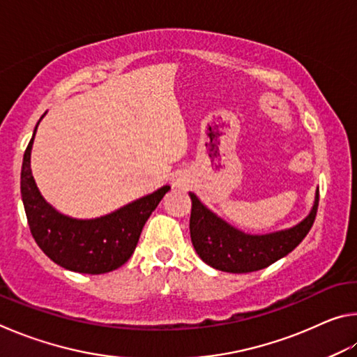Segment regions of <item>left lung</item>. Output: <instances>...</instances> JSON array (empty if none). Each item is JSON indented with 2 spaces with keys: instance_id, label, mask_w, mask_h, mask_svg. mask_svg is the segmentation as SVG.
I'll return each mask as SVG.
<instances>
[{
  "instance_id": "1",
  "label": "left lung",
  "mask_w": 357,
  "mask_h": 357,
  "mask_svg": "<svg viewBox=\"0 0 357 357\" xmlns=\"http://www.w3.org/2000/svg\"><path fill=\"white\" fill-rule=\"evenodd\" d=\"M192 200L190 238L193 249L204 263L219 271L233 274L253 273L277 259L288 255L307 236L315 222L318 211V193L312 213L296 225L283 231L252 236L228 225L203 206V203L189 193Z\"/></svg>"
}]
</instances>
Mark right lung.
Here are the masks:
<instances>
[{
  "instance_id": "add662e5",
  "label": "right lung",
  "mask_w": 357,
  "mask_h": 357,
  "mask_svg": "<svg viewBox=\"0 0 357 357\" xmlns=\"http://www.w3.org/2000/svg\"><path fill=\"white\" fill-rule=\"evenodd\" d=\"M34 134L23 155L20 190L36 244L53 263L74 273L105 274L118 269L134 253L144 223L170 185L99 219H70L53 209L34 183L29 165Z\"/></svg>"
}]
</instances>
